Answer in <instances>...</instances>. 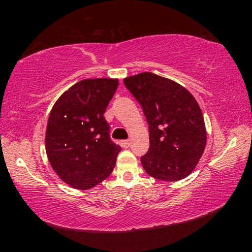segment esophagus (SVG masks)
I'll return each mask as SVG.
<instances>
[{"mask_svg":"<svg viewBox=\"0 0 252 252\" xmlns=\"http://www.w3.org/2000/svg\"><path fill=\"white\" fill-rule=\"evenodd\" d=\"M121 146L125 148H129L131 146V141L130 140H123V141H121Z\"/></svg>","mask_w":252,"mask_h":252,"instance_id":"esophagus-1","label":"esophagus"}]
</instances>
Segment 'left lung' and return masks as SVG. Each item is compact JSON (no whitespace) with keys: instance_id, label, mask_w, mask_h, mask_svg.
Masks as SVG:
<instances>
[{"instance_id":"obj_1","label":"left lung","mask_w":252,"mask_h":252,"mask_svg":"<svg viewBox=\"0 0 252 252\" xmlns=\"http://www.w3.org/2000/svg\"><path fill=\"white\" fill-rule=\"evenodd\" d=\"M126 87L142 106L150 148L141 157L146 172L162 181H179L197 167L207 144L203 114L185 87L151 72L127 76Z\"/></svg>"}]
</instances>
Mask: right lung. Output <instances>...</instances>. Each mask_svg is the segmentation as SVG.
Returning a JSON list of instances; mask_svg holds the SVG:
<instances>
[{"instance_id": "1", "label": "right lung", "mask_w": 252, "mask_h": 252, "mask_svg": "<svg viewBox=\"0 0 252 252\" xmlns=\"http://www.w3.org/2000/svg\"><path fill=\"white\" fill-rule=\"evenodd\" d=\"M119 85L118 79L79 81L62 93L51 110L45 151L62 181L89 190L113 171L121 147L110 140L103 114Z\"/></svg>"}]
</instances>
